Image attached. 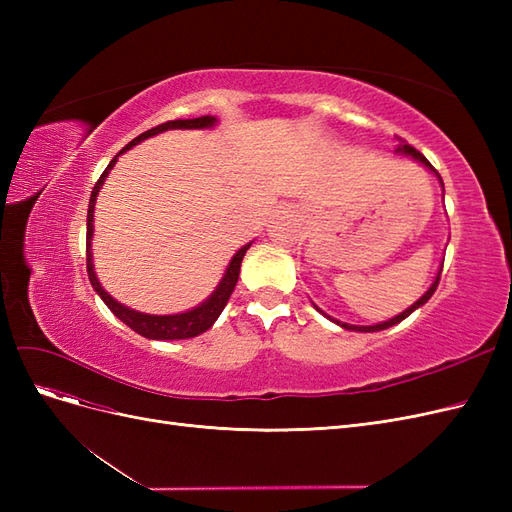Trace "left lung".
Here are the masks:
<instances>
[{
  "label": "left lung",
  "mask_w": 512,
  "mask_h": 512,
  "mask_svg": "<svg viewBox=\"0 0 512 512\" xmlns=\"http://www.w3.org/2000/svg\"><path fill=\"white\" fill-rule=\"evenodd\" d=\"M395 153H401V156H410L412 160H416L418 164H423L427 170H431V173L433 175H436L438 177V181H440V185H442V188H444V183H442V177L438 175V170L436 168H433L431 164H429V160L423 156V153H418L414 147H410L406 141H401L399 145H397V149H395ZM440 273H442V267L438 269V273H436V277H433V282H431V286L427 288V292L423 294V297L421 299H418V301H414L408 309H404V312H401V314H397V316H393L391 320H384V322H378V324H369V327H359V324H348V322H339L337 318H331L329 314H324L322 312V309L318 307V305H314L316 309H318V312L324 316V318H329L331 322H335V324H339V327H342V329H346V331H356V333H376V331H384V329H389V327H395V324H399L401 320H406L412 312H416V309L418 307H423L429 299H431V294L433 292H436V288H438V282H440Z\"/></svg>",
  "instance_id": "left-lung-1"
}]
</instances>
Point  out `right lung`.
<instances>
[{"instance_id": "obj_1", "label": "right lung", "mask_w": 512, "mask_h": 512, "mask_svg": "<svg viewBox=\"0 0 512 512\" xmlns=\"http://www.w3.org/2000/svg\"><path fill=\"white\" fill-rule=\"evenodd\" d=\"M218 119L205 115V117H196V119H175V121H166L158 128H151L147 132H143L141 136H136L134 141H130V145L123 147L117 156L111 160V164L106 166L104 173L100 175L98 183L94 185V190H91V198H89V209H87V275H89V282L94 286V290L100 294V299L106 303V307L111 309V312L123 322L128 324L132 331H136L138 335H143L147 339H190L196 337L200 333H205L213 327V322L220 318V314L224 312V307L230 299L232 290L237 286L239 280V271H241V260L245 256V252L250 250L252 243L243 245L241 250L230 258L228 267L224 271V277L220 280V284L215 286V290L209 294V297L188 309V312H181V314H166V316H158V314H145V312H136V309L128 307L119 303L117 299H113L111 294H108L102 284L98 282V275L94 269V254H91V239H94V209H96V198L98 192L102 190V183L106 181L108 173H111V168L115 166L117 158L121 153H126L128 149H132L134 145H138L145 138H151L156 134H162L166 130H209L213 128Z\"/></svg>"}]
</instances>
